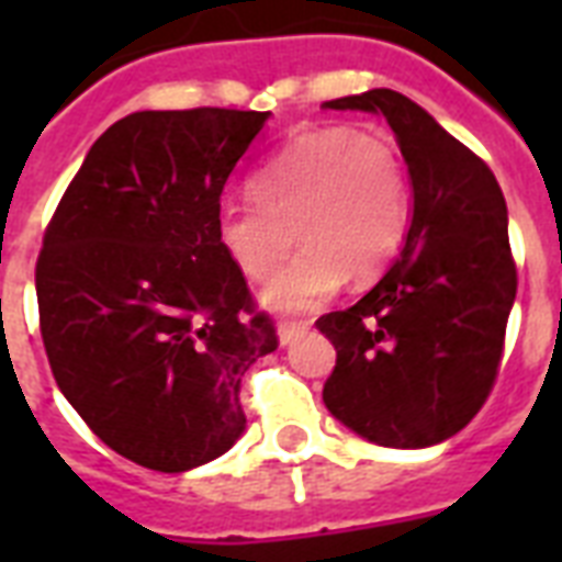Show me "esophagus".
Instances as JSON below:
<instances>
[{
	"label": "esophagus",
	"instance_id": "1",
	"mask_svg": "<svg viewBox=\"0 0 562 562\" xmlns=\"http://www.w3.org/2000/svg\"><path fill=\"white\" fill-rule=\"evenodd\" d=\"M308 321H280V326H277V333H280V344H291L294 338H300V335L306 333L308 329Z\"/></svg>",
	"mask_w": 562,
	"mask_h": 562
}]
</instances>
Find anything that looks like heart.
<instances>
[{
  "instance_id": "heart-1",
  "label": "heart",
  "mask_w": 562,
  "mask_h": 562,
  "mask_svg": "<svg viewBox=\"0 0 562 562\" xmlns=\"http://www.w3.org/2000/svg\"><path fill=\"white\" fill-rule=\"evenodd\" d=\"M254 201L227 203L215 233L229 262L268 280L262 300L277 312L324 303L344 277L368 282L400 256L411 224L408 171L382 134L317 127L294 136L250 180Z\"/></svg>"
}]
</instances>
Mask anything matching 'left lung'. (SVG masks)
Masks as SVG:
<instances>
[{
  "label": "left lung",
  "mask_w": 562,
  "mask_h": 562,
  "mask_svg": "<svg viewBox=\"0 0 562 562\" xmlns=\"http://www.w3.org/2000/svg\"><path fill=\"white\" fill-rule=\"evenodd\" d=\"M326 108L387 119L408 162L414 218L382 280L315 321L335 347L324 402L373 443L423 449L458 435L496 384L516 297L505 194L479 154L402 92Z\"/></svg>",
  "instance_id": "obj_1"
}]
</instances>
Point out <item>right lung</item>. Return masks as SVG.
<instances>
[{
  "label": "right lung",
  "mask_w": 562,
  "mask_h": 562,
  "mask_svg": "<svg viewBox=\"0 0 562 562\" xmlns=\"http://www.w3.org/2000/svg\"><path fill=\"white\" fill-rule=\"evenodd\" d=\"M265 119L229 108L119 119L43 233L34 282L57 387L145 470L227 452L247 423L241 379L280 344L215 233L224 183Z\"/></svg>",
  "instance_id": "obj_1"
}]
</instances>
